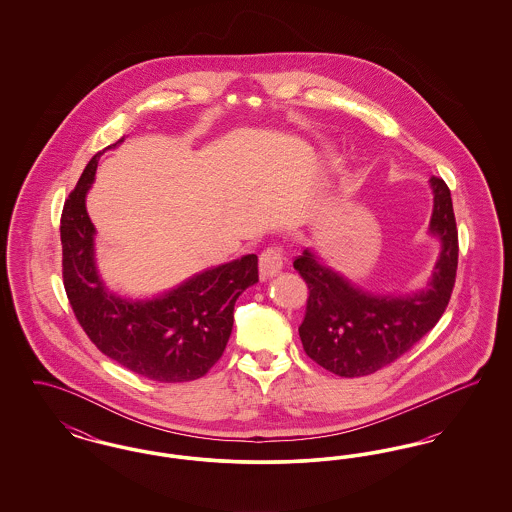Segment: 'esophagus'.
<instances>
[{
  "instance_id": "obj_1",
  "label": "esophagus",
  "mask_w": 512,
  "mask_h": 512,
  "mask_svg": "<svg viewBox=\"0 0 512 512\" xmlns=\"http://www.w3.org/2000/svg\"><path fill=\"white\" fill-rule=\"evenodd\" d=\"M284 267V253L280 247H267L261 255H259V270L263 278L276 276Z\"/></svg>"
}]
</instances>
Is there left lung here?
<instances>
[{
    "label": "left lung",
    "mask_w": 512,
    "mask_h": 512,
    "mask_svg": "<svg viewBox=\"0 0 512 512\" xmlns=\"http://www.w3.org/2000/svg\"><path fill=\"white\" fill-rule=\"evenodd\" d=\"M430 186V232L438 236L441 253L428 290L399 297L376 295L322 265L309 249L293 261L309 288L299 338L317 365L345 378L372 374L405 355L445 313L457 276L459 234L447 184L432 176Z\"/></svg>",
    "instance_id": "obj_1"
}]
</instances>
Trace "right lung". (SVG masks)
<instances>
[{"label": "right lung", "instance_id": "add662e5", "mask_svg": "<svg viewBox=\"0 0 512 512\" xmlns=\"http://www.w3.org/2000/svg\"><path fill=\"white\" fill-rule=\"evenodd\" d=\"M86 165L61 215L63 284L82 330L103 355L155 382H192L224 353L234 324V305L259 282L257 255L203 270L171 292L130 301L109 292L94 259L96 228L86 211L99 157Z\"/></svg>", "mask_w": 512, "mask_h": 512}]
</instances>
